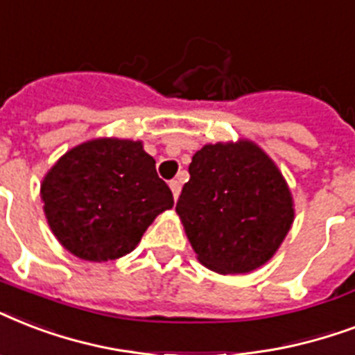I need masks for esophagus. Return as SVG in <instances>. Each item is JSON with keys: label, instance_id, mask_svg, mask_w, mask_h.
Returning <instances> with one entry per match:
<instances>
[{"label": "esophagus", "instance_id": "obj_1", "mask_svg": "<svg viewBox=\"0 0 355 355\" xmlns=\"http://www.w3.org/2000/svg\"><path fill=\"white\" fill-rule=\"evenodd\" d=\"M170 189H172V194H174V198L178 200V196H180V192H181V181L180 180L170 181Z\"/></svg>", "mask_w": 355, "mask_h": 355}]
</instances>
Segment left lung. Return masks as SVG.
<instances>
[{
  "instance_id": "obj_1",
  "label": "left lung",
  "mask_w": 355,
  "mask_h": 355,
  "mask_svg": "<svg viewBox=\"0 0 355 355\" xmlns=\"http://www.w3.org/2000/svg\"><path fill=\"white\" fill-rule=\"evenodd\" d=\"M175 211L198 259L218 274H244L276 254L295 220L282 172L250 140L205 144L189 166Z\"/></svg>"
}]
</instances>
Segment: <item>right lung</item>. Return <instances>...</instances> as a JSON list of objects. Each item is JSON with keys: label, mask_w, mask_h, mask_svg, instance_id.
Masks as SVG:
<instances>
[{"label": "right lung", "mask_w": 355, "mask_h": 355, "mask_svg": "<svg viewBox=\"0 0 355 355\" xmlns=\"http://www.w3.org/2000/svg\"><path fill=\"white\" fill-rule=\"evenodd\" d=\"M51 232L79 259H118L174 196L142 142L96 139L66 152L40 185Z\"/></svg>", "instance_id": "obj_1"}]
</instances>
